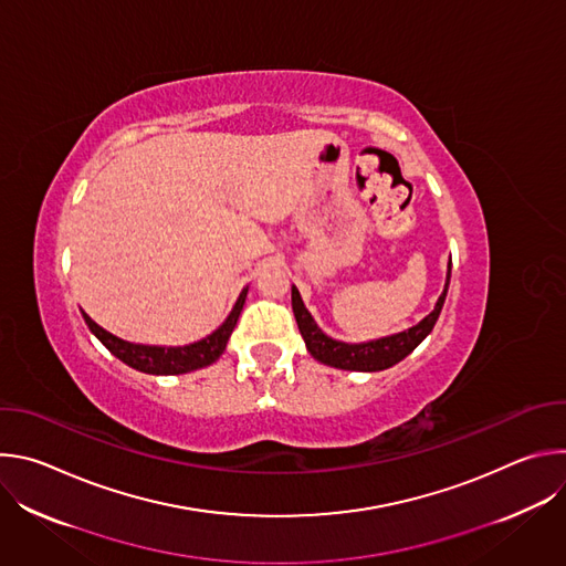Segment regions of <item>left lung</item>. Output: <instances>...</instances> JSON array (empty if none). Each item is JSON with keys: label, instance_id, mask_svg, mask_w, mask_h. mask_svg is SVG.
<instances>
[{"label": "left lung", "instance_id": "left-lung-1", "mask_svg": "<svg viewBox=\"0 0 566 566\" xmlns=\"http://www.w3.org/2000/svg\"><path fill=\"white\" fill-rule=\"evenodd\" d=\"M450 271H452V266L448 264L443 293L439 295L432 313H428L419 322V325H415L406 332L391 334V336L367 340V343H343V340H336V338L327 336L325 332L317 327V322L313 319V315L304 306V302L300 297V291L295 286H291V304H293L295 322H297V329L304 338V345H306L308 354L322 365H329V367H336V369H347V371H380V369H387V367L400 363L408 354H412L426 340V336L434 329L439 313H441L443 302H446V295H448Z\"/></svg>", "mask_w": 566, "mask_h": 566}]
</instances>
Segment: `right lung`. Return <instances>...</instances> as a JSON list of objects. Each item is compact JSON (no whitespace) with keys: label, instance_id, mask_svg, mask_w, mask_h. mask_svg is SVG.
Segmentation results:
<instances>
[{"label":"right lung","instance_id":"add662e5","mask_svg":"<svg viewBox=\"0 0 566 566\" xmlns=\"http://www.w3.org/2000/svg\"><path fill=\"white\" fill-rule=\"evenodd\" d=\"M249 286L239 293L232 311L228 317L221 322V327H217L210 336L184 345V347H160V345H136L129 340H123L109 332H105L101 325L83 311V317L87 322L90 332L125 365H129L136 371L143 374H154V376H177V374H188L201 367H208L219 360V356L226 352L228 338L237 325L239 313L244 308Z\"/></svg>","mask_w":566,"mask_h":566}]
</instances>
